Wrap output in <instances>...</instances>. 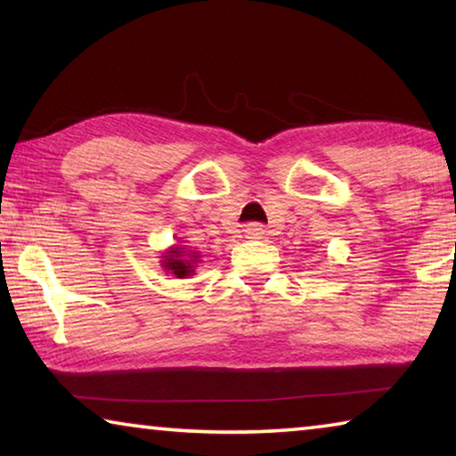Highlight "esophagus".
<instances>
[{
	"label": "esophagus",
	"mask_w": 456,
	"mask_h": 456,
	"mask_svg": "<svg viewBox=\"0 0 456 456\" xmlns=\"http://www.w3.org/2000/svg\"><path fill=\"white\" fill-rule=\"evenodd\" d=\"M243 233H245L247 239H261V235H264L265 231H264V227L259 225V223H247Z\"/></svg>",
	"instance_id": "1"
}]
</instances>
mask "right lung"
<instances>
[{
  "mask_svg": "<svg viewBox=\"0 0 456 456\" xmlns=\"http://www.w3.org/2000/svg\"><path fill=\"white\" fill-rule=\"evenodd\" d=\"M183 253L179 247H175V249L168 251V256L165 259V267L171 269V272L176 275V277H184L189 275L192 269H191V261L189 259H183Z\"/></svg>",
  "mask_w": 456,
  "mask_h": 456,
  "instance_id": "obj_1",
  "label": "right lung"
}]
</instances>
